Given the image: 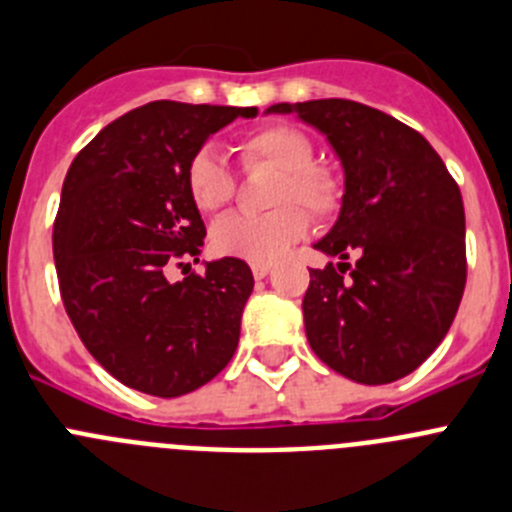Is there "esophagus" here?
<instances>
[{
	"instance_id": "1",
	"label": "esophagus",
	"mask_w": 512,
	"mask_h": 512,
	"mask_svg": "<svg viewBox=\"0 0 512 512\" xmlns=\"http://www.w3.org/2000/svg\"><path fill=\"white\" fill-rule=\"evenodd\" d=\"M270 272H272L270 262H252V275H255V280L267 278Z\"/></svg>"
}]
</instances>
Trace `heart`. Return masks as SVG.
<instances>
[{"mask_svg": "<svg viewBox=\"0 0 512 512\" xmlns=\"http://www.w3.org/2000/svg\"><path fill=\"white\" fill-rule=\"evenodd\" d=\"M247 169L278 171L272 181L270 207L275 212L229 214L212 227V247L224 257L247 262H275L303 240L310 217L303 203L318 217L338 212L343 186L326 166L313 164V143L303 131L285 123H272L247 133L240 143ZM186 191L202 212H217L234 197V176L214 148L204 146L189 156L184 169Z\"/></svg>", "mask_w": 512, "mask_h": 512, "instance_id": "heart-1", "label": "heart"}]
</instances>
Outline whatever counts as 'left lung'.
Wrapping results in <instances>:
<instances>
[{
    "label": "left lung",
    "mask_w": 512,
    "mask_h": 512,
    "mask_svg": "<svg viewBox=\"0 0 512 512\" xmlns=\"http://www.w3.org/2000/svg\"><path fill=\"white\" fill-rule=\"evenodd\" d=\"M267 113L321 131L343 169L341 212L313 245L341 262L310 270L303 298L310 348L358 384L412 374L447 336L465 293V207L455 179L422 133L369 105L328 98L275 103Z\"/></svg>",
    "instance_id": "1"
}]
</instances>
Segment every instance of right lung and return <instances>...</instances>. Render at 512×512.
Returning a JSON list of instances; mask_svg holds the SVG:
<instances>
[{"mask_svg":"<svg viewBox=\"0 0 512 512\" xmlns=\"http://www.w3.org/2000/svg\"><path fill=\"white\" fill-rule=\"evenodd\" d=\"M255 116L154 100L105 126L65 176L52 232L62 303L90 356L131 389L189 394L234 356L255 285L247 262H204V275L179 283L166 267L199 262L207 237L186 161L234 118Z\"/></svg>","mask_w":512,"mask_h":512,"instance_id":"right-lung-1","label":"right lung"}]
</instances>
